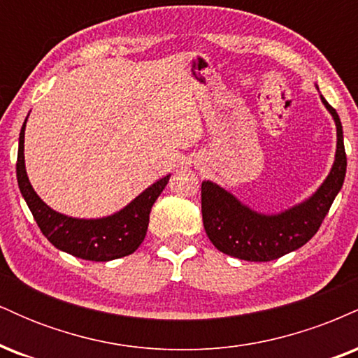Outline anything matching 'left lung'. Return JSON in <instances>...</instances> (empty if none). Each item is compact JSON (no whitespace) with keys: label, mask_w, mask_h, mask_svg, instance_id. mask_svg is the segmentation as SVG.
<instances>
[{"label":"left lung","mask_w":358,"mask_h":358,"mask_svg":"<svg viewBox=\"0 0 358 358\" xmlns=\"http://www.w3.org/2000/svg\"><path fill=\"white\" fill-rule=\"evenodd\" d=\"M320 99L335 121L336 151L330 173L313 195L287 210L261 213L210 180L202 183L203 227L220 252L244 261L268 262L299 249L318 232L347 173L342 122L327 99L323 96Z\"/></svg>","instance_id":"1"}]
</instances>
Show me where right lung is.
<instances>
[{"label":"right lung","instance_id":"right-lung-1","mask_svg":"<svg viewBox=\"0 0 358 358\" xmlns=\"http://www.w3.org/2000/svg\"><path fill=\"white\" fill-rule=\"evenodd\" d=\"M28 119V117H27ZM24 119L18 141L16 178L40 231L57 249L85 261L108 262L133 254L145 241L150 212L159 193L165 190L170 175L148 187L124 208L102 219H76L53 210L36 195L24 168Z\"/></svg>","mask_w":358,"mask_h":358}]
</instances>
